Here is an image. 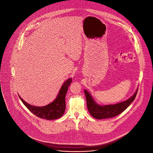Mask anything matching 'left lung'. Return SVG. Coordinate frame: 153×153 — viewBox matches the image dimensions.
I'll use <instances>...</instances> for the list:
<instances>
[{"label": "left lung", "instance_id": "8db88e82", "mask_svg": "<svg viewBox=\"0 0 153 153\" xmlns=\"http://www.w3.org/2000/svg\"><path fill=\"white\" fill-rule=\"evenodd\" d=\"M137 91L138 88L133 96L126 100L114 105H99L96 103L92 96L88 91L84 90V93L86 99L87 108L90 114L95 119H103L113 117L122 113L134 101Z\"/></svg>", "mask_w": 153, "mask_h": 153}]
</instances>
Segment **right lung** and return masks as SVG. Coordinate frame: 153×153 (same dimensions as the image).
Returning a JSON list of instances; mask_svg holds the SVG:
<instances>
[{"label":"right lung","mask_w":153,"mask_h":153,"mask_svg":"<svg viewBox=\"0 0 153 153\" xmlns=\"http://www.w3.org/2000/svg\"><path fill=\"white\" fill-rule=\"evenodd\" d=\"M71 82L72 78H70L65 81L61 86L56 99L53 102L44 106H33L24 101L20 96H19L25 106L36 116L47 120L57 119L61 117L65 113L66 108L65 96Z\"/></svg>","instance_id":"right-lung-1"}]
</instances>
